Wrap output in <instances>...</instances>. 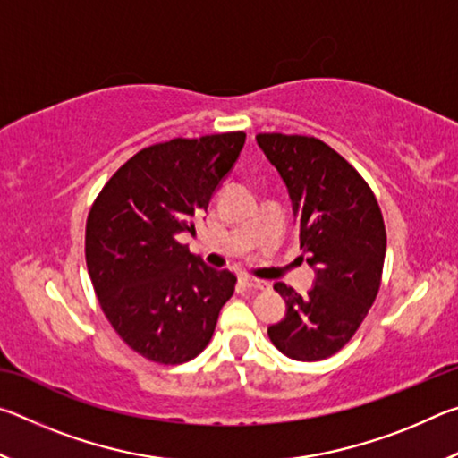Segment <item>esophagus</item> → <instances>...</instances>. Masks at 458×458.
<instances>
[{
    "mask_svg": "<svg viewBox=\"0 0 458 458\" xmlns=\"http://www.w3.org/2000/svg\"><path fill=\"white\" fill-rule=\"evenodd\" d=\"M242 284L246 289L250 291H265L268 289V284L265 281H259V278H252V276H242Z\"/></svg>",
    "mask_w": 458,
    "mask_h": 458,
    "instance_id": "1",
    "label": "esophagus"
}]
</instances>
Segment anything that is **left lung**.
<instances>
[{
	"instance_id": "obj_1",
	"label": "left lung",
	"mask_w": 458,
	"mask_h": 458,
	"mask_svg": "<svg viewBox=\"0 0 458 458\" xmlns=\"http://www.w3.org/2000/svg\"><path fill=\"white\" fill-rule=\"evenodd\" d=\"M257 143L289 190L301 250L315 284L301 297L276 283L284 319L268 337L286 358L319 361L353 337L376 301L386 257V228L366 180L315 137L260 133Z\"/></svg>"
}]
</instances>
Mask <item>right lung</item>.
I'll return each mask as SVG.
<instances>
[{"instance_id":"obj_1","label":"right lung","mask_w":458,"mask_h":458,"mask_svg":"<svg viewBox=\"0 0 458 458\" xmlns=\"http://www.w3.org/2000/svg\"><path fill=\"white\" fill-rule=\"evenodd\" d=\"M246 133L172 139L133 155L106 182L87 220V267L108 323L164 366L210 344L236 276L208 267L177 234L191 232L234 167Z\"/></svg>"}]
</instances>
